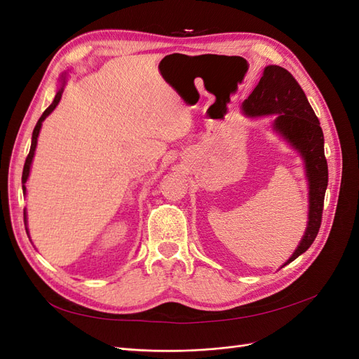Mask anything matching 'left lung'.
<instances>
[{
    "mask_svg": "<svg viewBox=\"0 0 359 359\" xmlns=\"http://www.w3.org/2000/svg\"><path fill=\"white\" fill-rule=\"evenodd\" d=\"M248 118L276 116L273 130L295 148L302 161L309 184V220L298 247L286 260L290 264L307 252L318 236L325 191L328 186V165L323 153L320 123L295 78L283 67L266 66L262 78L248 99L241 104Z\"/></svg>",
    "mask_w": 359,
    "mask_h": 359,
    "instance_id": "1",
    "label": "left lung"
}]
</instances>
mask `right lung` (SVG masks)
I'll use <instances>...</instances> for the list:
<instances>
[{
	"instance_id": "1",
	"label": "right lung",
	"mask_w": 359,
	"mask_h": 359,
	"mask_svg": "<svg viewBox=\"0 0 359 359\" xmlns=\"http://www.w3.org/2000/svg\"><path fill=\"white\" fill-rule=\"evenodd\" d=\"M64 85H66V73L62 74V78H61V86H60V90L57 91L55 97H53V102L50 103V106L48 107V109H46L45 112H43V115L40 116V119H39L36 127H34V132H32L29 154H28V157H27V160H25L24 172H22V190H24V194H27L25 184H27V180H28V177H29V170H31V165H32V158H34L36 147H37V137H39V133H40V130H41V124H43V121H45V119L53 112V109H55V107L58 106V103H60V100H61L62 91H64ZM24 222H25V231H27V233L29 235V232H28V224H27V223H28V222H27V210H24Z\"/></svg>"
}]
</instances>
